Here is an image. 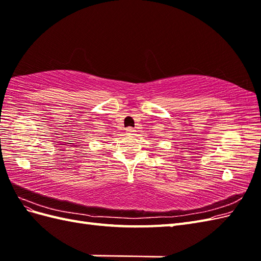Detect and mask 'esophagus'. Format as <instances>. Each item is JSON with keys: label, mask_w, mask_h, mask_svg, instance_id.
<instances>
[{"label": "esophagus", "mask_w": 261, "mask_h": 261, "mask_svg": "<svg viewBox=\"0 0 261 261\" xmlns=\"http://www.w3.org/2000/svg\"><path fill=\"white\" fill-rule=\"evenodd\" d=\"M134 132H135V129H134L133 127H127V128H126V133H127V134H133Z\"/></svg>", "instance_id": "esophagus-1"}]
</instances>
